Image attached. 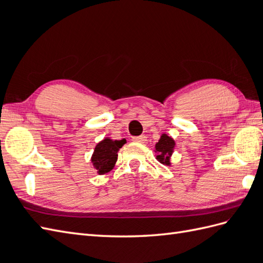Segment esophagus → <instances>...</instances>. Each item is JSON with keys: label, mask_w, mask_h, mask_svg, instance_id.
Listing matches in <instances>:
<instances>
[{"label": "esophagus", "mask_w": 263, "mask_h": 263, "mask_svg": "<svg viewBox=\"0 0 263 263\" xmlns=\"http://www.w3.org/2000/svg\"><path fill=\"white\" fill-rule=\"evenodd\" d=\"M147 140V137L145 135H140V136H135L133 137V141L135 142H145Z\"/></svg>", "instance_id": "1"}]
</instances>
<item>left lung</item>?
Wrapping results in <instances>:
<instances>
[{
  "instance_id": "1",
  "label": "left lung",
  "mask_w": 263,
  "mask_h": 263,
  "mask_svg": "<svg viewBox=\"0 0 263 263\" xmlns=\"http://www.w3.org/2000/svg\"><path fill=\"white\" fill-rule=\"evenodd\" d=\"M174 140L166 136L165 134H163L160 140H159L156 144V151L159 153V155L157 156V159L161 163L164 164H170V156L173 153V148H174Z\"/></svg>"
}]
</instances>
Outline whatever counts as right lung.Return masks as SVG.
Segmentation results:
<instances>
[{"mask_svg":"<svg viewBox=\"0 0 263 263\" xmlns=\"http://www.w3.org/2000/svg\"><path fill=\"white\" fill-rule=\"evenodd\" d=\"M126 140H112L104 139L97 145L92 156V162L94 168L100 174L106 173L113 169L117 160V151L125 144Z\"/></svg>","mask_w":263,"mask_h":263,"instance_id":"right-lung-1","label":"right lung"}]
</instances>
